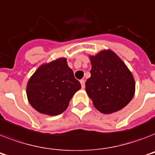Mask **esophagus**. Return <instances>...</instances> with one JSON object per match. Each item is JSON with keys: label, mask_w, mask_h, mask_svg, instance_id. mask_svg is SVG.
I'll use <instances>...</instances> for the list:
<instances>
[{"label": "esophagus", "mask_w": 155, "mask_h": 155, "mask_svg": "<svg viewBox=\"0 0 155 155\" xmlns=\"http://www.w3.org/2000/svg\"><path fill=\"white\" fill-rule=\"evenodd\" d=\"M80 82V84H81L82 88H84V87H85V81H84V80H81Z\"/></svg>", "instance_id": "34e87169"}]
</instances>
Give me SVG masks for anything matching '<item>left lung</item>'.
<instances>
[{
	"instance_id": "8db88e82",
	"label": "left lung",
	"mask_w": 155,
	"mask_h": 155,
	"mask_svg": "<svg viewBox=\"0 0 155 155\" xmlns=\"http://www.w3.org/2000/svg\"><path fill=\"white\" fill-rule=\"evenodd\" d=\"M91 70L86 92L93 105L103 114L120 110L134 97L135 82L125 63L110 49L89 56Z\"/></svg>"
}]
</instances>
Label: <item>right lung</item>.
I'll list each match as a JSON object with an SVG mask.
<instances>
[{
	"label": "right lung",
	"instance_id": "1",
	"mask_svg": "<svg viewBox=\"0 0 155 155\" xmlns=\"http://www.w3.org/2000/svg\"><path fill=\"white\" fill-rule=\"evenodd\" d=\"M80 83L74 77L67 59L43 64L28 81L26 94L31 106L41 114L58 115L66 110Z\"/></svg>",
	"mask_w": 155,
	"mask_h": 155
}]
</instances>
